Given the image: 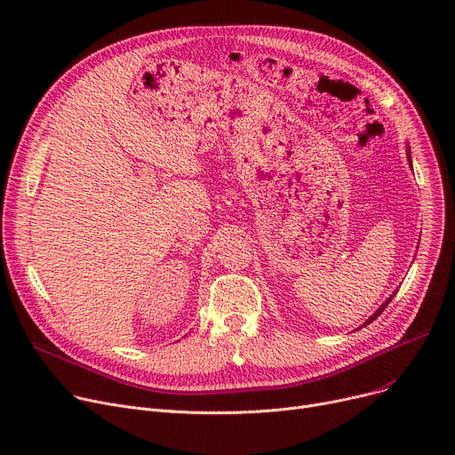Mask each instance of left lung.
<instances>
[{
  "instance_id": "1",
  "label": "left lung",
  "mask_w": 455,
  "mask_h": 455,
  "mask_svg": "<svg viewBox=\"0 0 455 455\" xmlns=\"http://www.w3.org/2000/svg\"><path fill=\"white\" fill-rule=\"evenodd\" d=\"M393 297H395V295H391V297H389V299H387V300H386V304H381V306H379V307H378V312H376V314H374V315H371V317H369V321H367V323H365V324H369V323H372V321H374V319H376V317H378V315H379V314H381V312H384V309H386V306H387V304H389V302H391V300H393ZM365 324H363V326H365Z\"/></svg>"
}]
</instances>
